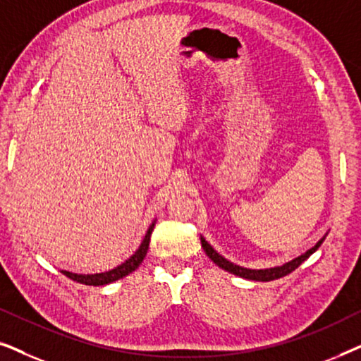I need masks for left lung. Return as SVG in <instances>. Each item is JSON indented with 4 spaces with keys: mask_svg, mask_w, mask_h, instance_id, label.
<instances>
[{
    "mask_svg": "<svg viewBox=\"0 0 361 361\" xmlns=\"http://www.w3.org/2000/svg\"><path fill=\"white\" fill-rule=\"evenodd\" d=\"M324 240H325V238L320 240L319 243L314 246V248H310L309 251H305L304 255H300L299 258L289 261V263H286V264H283V266H278V268L258 269V271H256V269L241 268V266H236V264H233V263H230L228 259H225L224 256H220L219 253H216V251H215L214 248H212V246H210L209 243H207V241H205L204 238H200V241H202V248H204L207 256H209V258H210L212 261H214L215 264H219L220 268H224L225 271H228V273H233V274H236V276H240V278L253 279V281H273V279H279V278H283V276H286V274L293 273L294 269H298L299 266L302 264L304 261L307 259L309 256L312 255L314 251L319 248L320 245H322Z\"/></svg>",
    "mask_w": 361,
    "mask_h": 361,
    "instance_id": "left-lung-1",
    "label": "left lung"
}]
</instances>
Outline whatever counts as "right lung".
Instances as JSON below:
<instances>
[{
  "mask_svg": "<svg viewBox=\"0 0 361 361\" xmlns=\"http://www.w3.org/2000/svg\"><path fill=\"white\" fill-rule=\"evenodd\" d=\"M152 228H154V224L149 226V230H147V233L145 236V240H142L140 250H137L130 259H126L125 263H123L121 266H118V268H115V269L106 271V273H100V274H75V273H71V271H62V273L66 274L67 278L77 281V283H80V284H87V286L110 284V283H113V281L125 278V276L133 273V271H135L137 266L142 263V259H145L147 248H149Z\"/></svg>",
  "mask_w": 361,
  "mask_h": 361,
  "instance_id": "1",
  "label": "right lung"
}]
</instances>
